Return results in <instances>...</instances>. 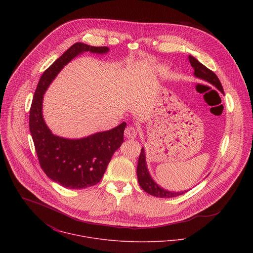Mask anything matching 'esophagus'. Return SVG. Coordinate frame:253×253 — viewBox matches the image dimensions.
Masks as SVG:
<instances>
[{
    "label": "esophagus",
    "instance_id": "obj_1",
    "mask_svg": "<svg viewBox=\"0 0 253 253\" xmlns=\"http://www.w3.org/2000/svg\"><path fill=\"white\" fill-rule=\"evenodd\" d=\"M137 135V130L135 127L129 126H126V129H125V136L128 139H133L135 138Z\"/></svg>",
    "mask_w": 253,
    "mask_h": 253
}]
</instances>
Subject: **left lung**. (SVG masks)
<instances>
[{"label": "left lung", "instance_id": "8db88e82", "mask_svg": "<svg viewBox=\"0 0 253 253\" xmlns=\"http://www.w3.org/2000/svg\"><path fill=\"white\" fill-rule=\"evenodd\" d=\"M189 61L191 66L194 68V75L197 78H200L202 80H205L207 82H209L210 84H211L212 85H214L217 89H219L222 93H224L223 91V87L222 84L218 79L216 75L212 72L211 70H210L209 68H207L205 65H203L200 61H198L195 57H193L192 55H189ZM137 177H138V183L140 185V187L144 190L146 193L157 197V198H174V197H178L182 194L186 193L187 191H183V192H170V191H167L165 189H163L162 187H160L155 181L153 180V178L151 177L148 169H147V165H146V159H145V151L144 149H141V153L139 155V159H138V164H137Z\"/></svg>", "mask_w": 253, "mask_h": 253}]
</instances>
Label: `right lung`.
<instances>
[{
  "label": "right lung",
  "instance_id": "1",
  "mask_svg": "<svg viewBox=\"0 0 253 253\" xmlns=\"http://www.w3.org/2000/svg\"><path fill=\"white\" fill-rule=\"evenodd\" d=\"M89 51L106 53L107 46L76 42L42 75L32 100L29 127L40 166L51 180L68 189H84L101 180L113 154L124 142V122L118 126L81 139L52 134L42 118V97L60 70L77 55Z\"/></svg>",
  "mask_w": 253,
  "mask_h": 253
}]
</instances>
